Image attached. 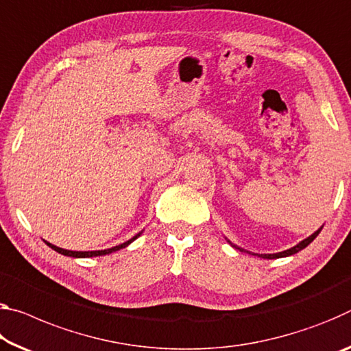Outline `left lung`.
I'll list each match as a JSON object with an SVG mask.
<instances>
[{"mask_svg": "<svg viewBox=\"0 0 351 351\" xmlns=\"http://www.w3.org/2000/svg\"><path fill=\"white\" fill-rule=\"evenodd\" d=\"M322 228H324V226H320L319 230H317V231L314 232V234H311L309 237H306L304 241H302V242H300V243H297L295 247H292V248H289V250H285V252L274 253V254H258V253H252V252H247V253H250V254H254V256L258 254L259 258H264V259H278V258H286V256H292V254H295V253H298V252H302L303 248L308 247L309 243L313 242L317 236H319V232L322 231ZM228 242H230V241H228ZM230 243H231V242H230ZM231 245L234 247V248H237V250H241V252H245V250L241 248V247H237V245H234V243H231Z\"/></svg>", "mask_w": 351, "mask_h": 351, "instance_id": "8db88e82", "label": "left lung"}]
</instances>
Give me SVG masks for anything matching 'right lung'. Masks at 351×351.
Wrapping results in <instances>:
<instances>
[{
  "mask_svg": "<svg viewBox=\"0 0 351 351\" xmlns=\"http://www.w3.org/2000/svg\"><path fill=\"white\" fill-rule=\"evenodd\" d=\"M141 234H142V231L138 232V234H136L132 239H130V241L120 243V245L112 247V248H108V250H95V252H71V250H65V248L56 247V245H53V243H49V242H47V241H45V243H47V245H48L49 248H53L54 252H58V253L64 254V256H70V258H93V256H103V254H109V253L119 252V250H121V248H125V247L130 245L131 242H134L136 239H137L138 236H141Z\"/></svg>",
  "mask_w": 351,
  "mask_h": 351,
  "instance_id": "add662e5",
  "label": "right lung"
}]
</instances>
